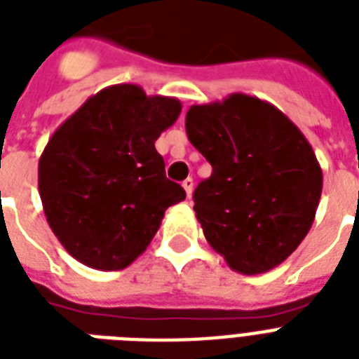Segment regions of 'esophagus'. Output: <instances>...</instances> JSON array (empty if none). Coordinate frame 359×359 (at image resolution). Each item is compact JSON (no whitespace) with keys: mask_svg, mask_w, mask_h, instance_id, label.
<instances>
[{"mask_svg":"<svg viewBox=\"0 0 359 359\" xmlns=\"http://www.w3.org/2000/svg\"><path fill=\"white\" fill-rule=\"evenodd\" d=\"M182 188H184L186 196L190 197L191 191H194V179H186L184 182H182Z\"/></svg>","mask_w":359,"mask_h":359,"instance_id":"esophagus-1","label":"esophagus"}]
</instances>
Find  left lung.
<instances>
[{"label":"left lung","mask_w":359,"mask_h":359,"mask_svg":"<svg viewBox=\"0 0 359 359\" xmlns=\"http://www.w3.org/2000/svg\"><path fill=\"white\" fill-rule=\"evenodd\" d=\"M186 134L212 165L194 191L208 244L244 276L281 264L311 229L323 194L306 135L276 106L244 93L191 106Z\"/></svg>","instance_id":"8db88e82"}]
</instances>
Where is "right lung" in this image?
Instances as JSON below:
<instances>
[{"label":"right lung","instance_id":"1","mask_svg":"<svg viewBox=\"0 0 359 359\" xmlns=\"http://www.w3.org/2000/svg\"><path fill=\"white\" fill-rule=\"evenodd\" d=\"M180 109L177 98L119 83L53 132L39 160V194L50 229L76 261L104 272L130 266L163 212L184 201L154 147Z\"/></svg>","mask_w":359,"mask_h":359}]
</instances>
